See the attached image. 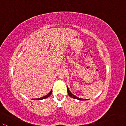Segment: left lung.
I'll list each match as a JSON object with an SVG mask.
<instances>
[{"label": "left lung", "mask_w": 126, "mask_h": 126, "mask_svg": "<svg viewBox=\"0 0 126 126\" xmlns=\"http://www.w3.org/2000/svg\"><path fill=\"white\" fill-rule=\"evenodd\" d=\"M67 92H68V94L69 96L70 97H71L72 98H74V99H78V100H85L86 99H82V98H78L76 96H74L72 93H71V92L70 91V90H69V88L67 87Z\"/></svg>", "instance_id": "left-lung-1"}]
</instances>
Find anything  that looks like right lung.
<instances>
[{"label":"right lung","instance_id":"1","mask_svg":"<svg viewBox=\"0 0 126 126\" xmlns=\"http://www.w3.org/2000/svg\"><path fill=\"white\" fill-rule=\"evenodd\" d=\"M52 94V90L49 93L47 94L46 95V96L43 97L42 98H37V99H33L32 100H42V99H45V98H48L49 96H50V95L51 94Z\"/></svg>","mask_w":126,"mask_h":126}]
</instances>
